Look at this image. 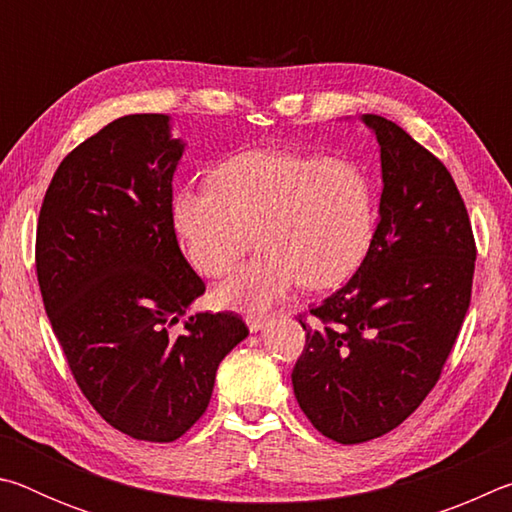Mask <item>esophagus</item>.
Wrapping results in <instances>:
<instances>
[{
	"label": "esophagus",
	"mask_w": 512,
	"mask_h": 512,
	"mask_svg": "<svg viewBox=\"0 0 512 512\" xmlns=\"http://www.w3.org/2000/svg\"><path fill=\"white\" fill-rule=\"evenodd\" d=\"M266 323H268V316H262V314L246 316V325H248L250 332H259V329H264Z\"/></svg>",
	"instance_id": "esophagus-1"
}]
</instances>
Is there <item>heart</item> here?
<instances>
[{
  "instance_id": "1",
  "label": "heart",
  "mask_w": 512,
  "mask_h": 512,
  "mask_svg": "<svg viewBox=\"0 0 512 512\" xmlns=\"http://www.w3.org/2000/svg\"><path fill=\"white\" fill-rule=\"evenodd\" d=\"M173 228L198 273H228L250 246L264 250L219 289L230 309L264 311L305 282L329 289L366 257L375 230L372 183L357 162L246 151L212 171V187L173 196Z\"/></svg>"
}]
</instances>
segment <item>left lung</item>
<instances>
[{
    "label": "left lung",
    "mask_w": 512,
    "mask_h": 512,
    "mask_svg": "<svg viewBox=\"0 0 512 512\" xmlns=\"http://www.w3.org/2000/svg\"><path fill=\"white\" fill-rule=\"evenodd\" d=\"M381 153L379 221L348 284L309 309L291 372L323 436L357 445L393 431L436 386L470 309L476 246L452 173L393 121L363 115Z\"/></svg>",
    "instance_id": "obj_1"
}]
</instances>
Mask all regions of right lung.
I'll list each match as a JSON object with an SVG mask.
<instances>
[{
	"label": "right lung",
	"mask_w": 512,
	"mask_h": 512,
	"mask_svg": "<svg viewBox=\"0 0 512 512\" xmlns=\"http://www.w3.org/2000/svg\"><path fill=\"white\" fill-rule=\"evenodd\" d=\"M183 151L167 115L110 121L60 162L36 235L42 302L76 384L110 427L149 443L194 427L248 336L232 311L171 332L205 293L171 219Z\"/></svg>",
	"instance_id": "obj_1"
}]
</instances>
